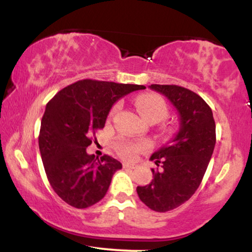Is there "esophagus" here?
Segmentation results:
<instances>
[{
  "instance_id": "obj_1",
  "label": "esophagus",
  "mask_w": 252,
  "mask_h": 252,
  "mask_svg": "<svg viewBox=\"0 0 252 252\" xmlns=\"http://www.w3.org/2000/svg\"><path fill=\"white\" fill-rule=\"evenodd\" d=\"M123 168H129V169H134L136 168L135 164L132 163H128V162H123Z\"/></svg>"
}]
</instances>
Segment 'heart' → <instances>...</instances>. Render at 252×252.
<instances>
[{"label":"heart","mask_w":252,"mask_h":252,"mask_svg":"<svg viewBox=\"0 0 252 252\" xmlns=\"http://www.w3.org/2000/svg\"><path fill=\"white\" fill-rule=\"evenodd\" d=\"M135 105L140 114L142 115V117L148 122H152V121L158 122L168 115V105H167L166 100L155 94H141L135 99ZM115 110H116V106L111 110V115L114 114ZM148 147V142H135V141L129 140H120L115 144V148L118 154L128 160L134 158L137 153L142 152Z\"/></svg>","instance_id":"1"}]
</instances>
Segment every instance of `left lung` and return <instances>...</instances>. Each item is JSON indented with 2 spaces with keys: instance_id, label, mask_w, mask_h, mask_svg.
I'll use <instances>...</instances> for the list:
<instances>
[{
  "instance_id": "8db88e82",
  "label": "left lung",
  "mask_w": 252,
  "mask_h": 252,
  "mask_svg": "<svg viewBox=\"0 0 252 252\" xmlns=\"http://www.w3.org/2000/svg\"><path fill=\"white\" fill-rule=\"evenodd\" d=\"M179 114L180 126L169 144L150 156L158 168L153 180L137 186L141 201L156 212H167L184 204L195 193L204 178L216 144L212 110L195 92L178 85L152 84Z\"/></svg>"
}]
</instances>
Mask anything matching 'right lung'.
<instances>
[{"label": "right lung", "mask_w": 252, "mask_h": 252, "mask_svg": "<svg viewBox=\"0 0 252 252\" xmlns=\"http://www.w3.org/2000/svg\"><path fill=\"white\" fill-rule=\"evenodd\" d=\"M146 89L135 84L84 79L66 86L46 105L39 135L40 154L52 189L76 209L102 200L122 163L109 155H89L92 136L105 126L118 99Z\"/></svg>", "instance_id": "obj_1"}]
</instances>
